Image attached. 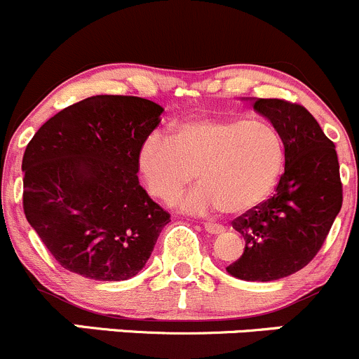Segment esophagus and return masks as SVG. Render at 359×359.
I'll list each match as a JSON object with an SVG mask.
<instances>
[{"label":"esophagus","mask_w":359,"mask_h":359,"mask_svg":"<svg viewBox=\"0 0 359 359\" xmlns=\"http://www.w3.org/2000/svg\"><path fill=\"white\" fill-rule=\"evenodd\" d=\"M203 226H205L206 233H210V234H222L224 231H226V227H224V226H220V224L205 222V224H203Z\"/></svg>","instance_id":"1"}]
</instances>
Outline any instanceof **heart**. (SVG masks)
Instances as JSON below:
<instances>
[{"mask_svg":"<svg viewBox=\"0 0 359 359\" xmlns=\"http://www.w3.org/2000/svg\"><path fill=\"white\" fill-rule=\"evenodd\" d=\"M287 147L264 118H208L177 123L170 139L151 133L137 156L147 191L172 203L196 179L180 206L194 213H247L269 198L285 168Z\"/></svg>","mask_w":359,"mask_h":359,"instance_id":"1","label":"heart"}]
</instances>
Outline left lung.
I'll use <instances>...</instances> for the list:
<instances>
[{"mask_svg":"<svg viewBox=\"0 0 359 359\" xmlns=\"http://www.w3.org/2000/svg\"><path fill=\"white\" fill-rule=\"evenodd\" d=\"M278 126L287 147L285 173L273 198L238 217L245 252L227 273L245 281H274L306 267L342 206L334 142L306 107L280 99H250Z\"/></svg>","mask_w":359,"mask_h":359,"instance_id":"obj_1","label":"left lung"}]
</instances>
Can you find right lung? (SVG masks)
Masks as SVG:
<instances>
[{
  "label": "right lung",
  "mask_w": 359,
  "mask_h": 359,
  "mask_svg": "<svg viewBox=\"0 0 359 359\" xmlns=\"http://www.w3.org/2000/svg\"><path fill=\"white\" fill-rule=\"evenodd\" d=\"M161 112L140 97H88L27 144L25 219L64 269L123 281L146 266L170 213L139 184L137 156Z\"/></svg>",
  "instance_id": "obj_1"
}]
</instances>
